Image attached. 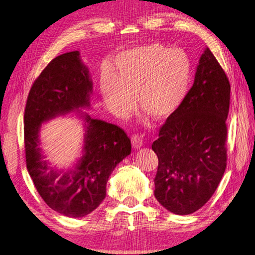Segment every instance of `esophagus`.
Instances as JSON below:
<instances>
[{
  "label": "esophagus",
  "instance_id": "esophagus-1",
  "mask_svg": "<svg viewBox=\"0 0 255 255\" xmlns=\"http://www.w3.org/2000/svg\"><path fill=\"white\" fill-rule=\"evenodd\" d=\"M131 142H132V146L134 149H139L143 146V139L138 134H133L131 136Z\"/></svg>",
  "mask_w": 255,
  "mask_h": 255
}]
</instances>
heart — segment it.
<instances>
[{
  "label": "heart",
  "mask_w": 255,
  "mask_h": 255,
  "mask_svg": "<svg viewBox=\"0 0 255 255\" xmlns=\"http://www.w3.org/2000/svg\"><path fill=\"white\" fill-rule=\"evenodd\" d=\"M192 78L190 57L181 48L147 43L122 51L113 62L112 76L104 73L100 93L106 106L117 116L133 109L166 121L183 103Z\"/></svg>",
  "instance_id": "b5f03b06"
}]
</instances>
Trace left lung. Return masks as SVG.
<instances>
[{"mask_svg":"<svg viewBox=\"0 0 255 255\" xmlns=\"http://www.w3.org/2000/svg\"><path fill=\"white\" fill-rule=\"evenodd\" d=\"M231 85L208 47L192 88L159 130L152 149L158 157L154 195L174 214L197 211L211 198L226 168V119Z\"/></svg>","mask_w":255,"mask_h":255,"instance_id":"left-lung-1","label":"left lung"}]
</instances>
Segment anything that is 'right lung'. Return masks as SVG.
<instances>
[{
  "label": "right lung",
  "instance_id": "add662e5",
  "mask_svg": "<svg viewBox=\"0 0 255 255\" xmlns=\"http://www.w3.org/2000/svg\"><path fill=\"white\" fill-rule=\"evenodd\" d=\"M93 80L80 51L56 57L31 87L24 110L27 169L38 194L53 210L68 218H83L106 198L107 183L115 167L131 153L125 131L113 124L91 119ZM75 114L83 121L81 156L67 171L51 167L42 154L41 124Z\"/></svg>",
  "mask_w": 255,
  "mask_h": 255
}]
</instances>
